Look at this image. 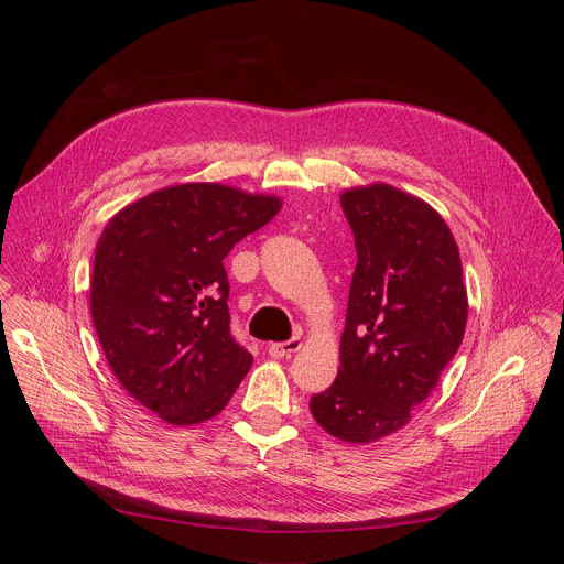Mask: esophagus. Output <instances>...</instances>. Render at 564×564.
<instances>
[{"label": "esophagus", "mask_w": 564, "mask_h": 564, "mask_svg": "<svg viewBox=\"0 0 564 564\" xmlns=\"http://www.w3.org/2000/svg\"><path fill=\"white\" fill-rule=\"evenodd\" d=\"M299 348H301V339H290V341H283V344H272L268 348V352L274 359H290L294 352H299Z\"/></svg>", "instance_id": "obj_1"}]
</instances>
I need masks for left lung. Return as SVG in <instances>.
<instances>
[{
	"instance_id": "obj_1",
	"label": "left lung",
	"mask_w": 564,
	"mask_h": 564,
	"mask_svg": "<svg viewBox=\"0 0 564 564\" xmlns=\"http://www.w3.org/2000/svg\"><path fill=\"white\" fill-rule=\"evenodd\" d=\"M357 268L335 383L310 399L316 424L350 444L404 429L455 357L468 296L455 238L426 200L386 183L341 194Z\"/></svg>"
}]
</instances>
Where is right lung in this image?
Instances as JSON below:
<instances>
[{"mask_svg": "<svg viewBox=\"0 0 564 564\" xmlns=\"http://www.w3.org/2000/svg\"><path fill=\"white\" fill-rule=\"evenodd\" d=\"M283 200L223 183L155 189L107 223L91 316L122 388L174 426L216 417L252 366L229 335L223 259Z\"/></svg>", "mask_w": 564, "mask_h": 564, "instance_id": "right-lung-1", "label": "right lung"}]
</instances>
